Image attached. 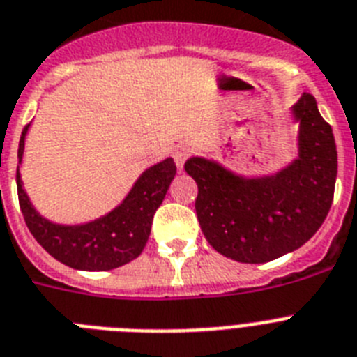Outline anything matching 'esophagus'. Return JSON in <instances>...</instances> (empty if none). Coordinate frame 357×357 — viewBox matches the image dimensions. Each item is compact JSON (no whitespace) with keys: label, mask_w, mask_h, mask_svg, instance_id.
Instances as JSON below:
<instances>
[{"label":"esophagus","mask_w":357,"mask_h":357,"mask_svg":"<svg viewBox=\"0 0 357 357\" xmlns=\"http://www.w3.org/2000/svg\"><path fill=\"white\" fill-rule=\"evenodd\" d=\"M190 155H191V149L188 148V146H178V148L173 151V158H175V164L176 167H178V172L184 169V164L185 160L190 158Z\"/></svg>","instance_id":"obj_1"}]
</instances>
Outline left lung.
I'll return each mask as SVG.
<instances>
[{"label": "left lung", "mask_w": 357, "mask_h": 357, "mask_svg": "<svg viewBox=\"0 0 357 357\" xmlns=\"http://www.w3.org/2000/svg\"><path fill=\"white\" fill-rule=\"evenodd\" d=\"M291 117L298 124V157L276 173L245 176L206 157L185 162L199 185L200 229L231 260H276L309 242L327 218L337 175L332 128L310 93L292 105Z\"/></svg>", "instance_id": "1"}]
</instances>
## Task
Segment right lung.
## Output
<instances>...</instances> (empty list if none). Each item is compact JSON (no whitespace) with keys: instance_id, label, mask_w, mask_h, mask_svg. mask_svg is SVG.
<instances>
[{"instance_id":"add662e5","label":"right lung","mask_w":357,"mask_h":357,"mask_svg":"<svg viewBox=\"0 0 357 357\" xmlns=\"http://www.w3.org/2000/svg\"><path fill=\"white\" fill-rule=\"evenodd\" d=\"M29 128L30 124L20 139L16 184L21 213L39 245L61 264L77 271H109L135 260L148 242L155 211L175 178L173 158L144 169L123 202L106 215L83 224H57L33 208L23 188L21 162Z\"/></svg>"}]
</instances>
